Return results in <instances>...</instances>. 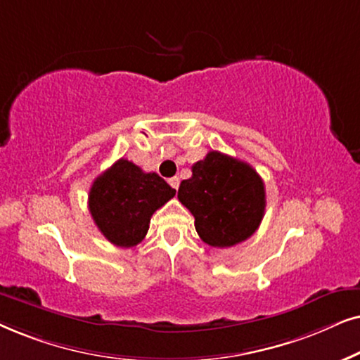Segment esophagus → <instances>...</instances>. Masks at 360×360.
Listing matches in <instances>:
<instances>
[{
  "instance_id": "obj_1",
  "label": "esophagus",
  "mask_w": 360,
  "mask_h": 360,
  "mask_svg": "<svg viewBox=\"0 0 360 360\" xmlns=\"http://www.w3.org/2000/svg\"><path fill=\"white\" fill-rule=\"evenodd\" d=\"M167 183L171 184V188L177 189V188H179V183H181V181H179V177L174 176V177H171V179H167Z\"/></svg>"
}]
</instances>
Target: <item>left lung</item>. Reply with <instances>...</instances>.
Here are the masks:
<instances>
[{
    "label": "left lung",
    "mask_w": 360,
    "mask_h": 360,
    "mask_svg": "<svg viewBox=\"0 0 360 360\" xmlns=\"http://www.w3.org/2000/svg\"><path fill=\"white\" fill-rule=\"evenodd\" d=\"M177 199L191 210L195 230L210 247L227 248L255 233L265 214V184L250 165L209 151L193 165Z\"/></svg>",
    "instance_id": "8db88e82"
}]
</instances>
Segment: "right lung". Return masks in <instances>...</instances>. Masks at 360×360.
<instances>
[{
    "instance_id": "right-lung-1",
    "label": "right lung",
    "mask_w": 360,
    "mask_h": 360,
    "mask_svg": "<svg viewBox=\"0 0 360 360\" xmlns=\"http://www.w3.org/2000/svg\"><path fill=\"white\" fill-rule=\"evenodd\" d=\"M174 194L176 189L156 172H145L122 158L95 177L89 210L108 242L130 248L145 238L151 215Z\"/></svg>"
}]
</instances>
